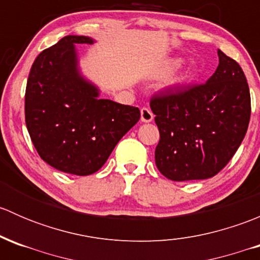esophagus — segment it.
Masks as SVG:
<instances>
[{
  "label": "esophagus",
  "mask_w": 260,
  "mask_h": 260,
  "mask_svg": "<svg viewBox=\"0 0 260 260\" xmlns=\"http://www.w3.org/2000/svg\"><path fill=\"white\" fill-rule=\"evenodd\" d=\"M152 119H153V113L151 112V109L147 108V107H143V108L141 109V120L145 123H148L151 122Z\"/></svg>",
  "instance_id": "esophagus-1"
}]
</instances>
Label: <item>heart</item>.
I'll use <instances>...</instances> for the list:
<instances>
[{
	"label": "heart",
	"instance_id": "heart-1",
	"mask_svg": "<svg viewBox=\"0 0 260 260\" xmlns=\"http://www.w3.org/2000/svg\"><path fill=\"white\" fill-rule=\"evenodd\" d=\"M179 67H180V60H175V61H172V64L170 65V70H175V69H177Z\"/></svg>",
	"mask_w": 260,
	"mask_h": 260
}]
</instances>
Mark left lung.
<instances>
[{"label":"left lung","instance_id":"1","mask_svg":"<svg viewBox=\"0 0 260 260\" xmlns=\"http://www.w3.org/2000/svg\"><path fill=\"white\" fill-rule=\"evenodd\" d=\"M219 65L208 81L156 94L149 101L159 142L156 166L172 181L210 179L245 137L250 91L240 65L217 50Z\"/></svg>","mask_w":260,"mask_h":260}]
</instances>
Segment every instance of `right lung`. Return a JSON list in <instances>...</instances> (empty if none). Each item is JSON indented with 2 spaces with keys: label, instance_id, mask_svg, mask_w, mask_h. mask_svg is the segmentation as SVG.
<instances>
[{
  "label": "right lung",
  "instance_id": "add662e5",
  "mask_svg": "<svg viewBox=\"0 0 260 260\" xmlns=\"http://www.w3.org/2000/svg\"><path fill=\"white\" fill-rule=\"evenodd\" d=\"M91 43L69 35L40 52L25 93L26 127L39 156L78 176L98 171L141 117L137 107L99 99L98 89L80 77L74 44Z\"/></svg>",
  "mask_w": 260,
  "mask_h": 260
}]
</instances>
